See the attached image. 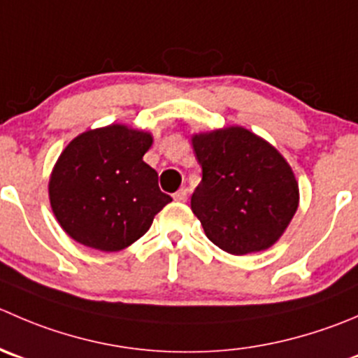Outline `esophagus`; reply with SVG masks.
<instances>
[{"instance_id":"1","label":"esophagus","mask_w":358,"mask_h":358,"mask_svg":"<svg viewBox=\"0 0 358 358\" xmlns=\"http://www.w3.org/2000/svg\"><path fill=\"white\" fill-rule=\"evenodd\" d=\"M173 197H175V201H178V203H185V201H187V190L180 189L178 192L173 194Z\"/></svg>"}]
</instances>
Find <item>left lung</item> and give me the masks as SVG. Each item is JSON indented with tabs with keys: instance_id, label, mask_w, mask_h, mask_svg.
<instances>
[{
	"instance_id": "1",
	"label": "left lung",
	"mask_w": 358,
	"mask_h": 358,
	"mask_svg": "<svg viewBox=\"0 0 358 358\" xmlns=\"http://www.w3.org/2000/svg\"><path fill=\"white\" fill-rule=\"evenodd\" d=\"M203 178L190 199L211 243L232 255L278 241L299 204L292 169L275 147L243 127L192 138Z\"/></svg>"
}]
</instances>
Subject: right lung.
Returning a JSON list of instances; mask_svg holds the SVG:
<instances>
[{
    "mask_svg": "<svg viewBox=\"0 0 358 358\" xmlns=\"http://www.w3.org/2000/svg\"><path fill=\"white\" fill-rule=\"evenodd\" d=\"M150 145L148 133L108 126L80 134L64 148L48 194L59 224L75 241L119 252L171 203L159 189L157 171L143 161Z\"/></svg>",
    "mask_w": 358,
    "mask_h": 358,
    "instance_id": "right-lung-1",
    "label": "right lung"
}]
</instances>
